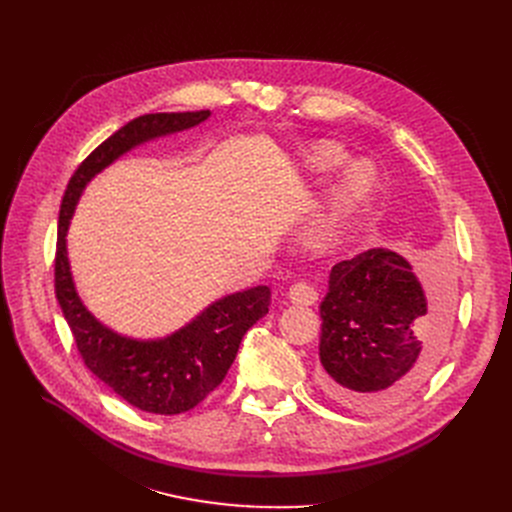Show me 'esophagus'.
<instances>
[{"label": "esophagus", "instance_id": "1", "mask_svg": "<svg viewBox=\"0 0 512 512\" xmlns=\"http://www.w3.org/2000/svg\"><path fill=\"white\" fill-rule=\"evenodd\" d=\"M288 299L290 303L294 305H301V307H309V305H315L319 294L317 290L309 284V282H294L290 288H288Z\"/></svg>", "mask_w": 512, "mask_h": 512}]
</instances>
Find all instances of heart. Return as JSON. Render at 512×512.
Returning <instances> with one entry per match:
<instances>
[{
  "label": "heart",
  "mask_w": 512,
  "mask_h": 512,
  "mask_svg": "<svg viewBox=\"0 0 512 512\" xmlns=\"http://www.w3.org/2000/svg\"><path fill=\"white\" fill-rule=\"evenodd\" d=\"M342 159H344V151L338 145L328 143V141L313 145L309 151V157H307L309 166L315 170H330V168L342 164ZM369 180H371V172L367 166H363V164L353 166L346 172V176L342 178V182L338 186L336 205L348 207L353 201H357L367 191Z\"/></svg>",
  "instance_id": "b5f03b06"
}]
</instances>
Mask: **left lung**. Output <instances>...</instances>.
I'll return each instance as SVG.
<instances>
[{"mask_svg":"<svg viewBox=\"0 0 512 512\" xmlns=\"http://www.w3.org/2000/svg\"><path fill=\"white\" fill-rule=\"evenodd\" d=\"M450 299L444 284L425 294L411 263L390 249L336 263L319 305L321 390L359 413L400 405L438 365Z\"/></svg>","mask_w":512,"mask_h":512,"instance_id":"8db88e82","label":"left lung"}]
</instances>
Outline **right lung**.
<instances>
[{
	"instance_id": "add662e5",
	"label": "right lung",
	"mask_w": 512,
	"mask_h": 512,
	"mask_svg": "<svg viewBox=\"0 0 512 512\" xmlns=\"http://www.w3.org/2000/svg\"><path fill=\"white\" fill-rule=\"evenodd\" d=\"M209 110L145 114L105 139L72 174L60 207L56 247V297L85 365L120 398L147 413L178 415L195 409L222 384L247 330L270 311L272 292L255 286L209 305L186 328L164 340H130L107 330L74 290L66 232L87 182L130 151L161 134L201 124Z\"/></svg>"
}]
</instances>
